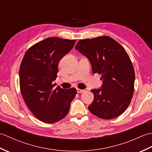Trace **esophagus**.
Here are the masks:
<instances>
[{
  "label": "esophagus",
  "mask_w": 152,
  "mask_h": 152,
  "mask_svg": "<svg viewBox=\"0 0 152 152\" xmlns=\"http://www.w3.org/2000/svg\"><path fill=\"white\" fill-rule=\"evenodd\" d=\"M85 90L84 89H77V92H78V93H83V91H84Z\"/></svg>",
  "instance_id": "esophagus-1"
}]
</instances>
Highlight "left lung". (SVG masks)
Segmentation results:
<instances>
[{"label": "left lung", "mask_w": 152, "mask_h": 152, "mask_svg": "<svg viewBox=\"0 0 152 152\" xmlns=\"http://www.w3.org/2000/svg\"><path fill=\"white\" fill-rule=\"evenodd\" d=\"M75 49L90 61L93 72L101 74V88L92 89L93 101L89 111L97 117H118L131 103L135 74L127 53L118 42L108 36L80 40Z\"/></svg>", "instance_id": "obj_1"}]
</instances>
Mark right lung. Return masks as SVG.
Segmentation results:
<instances>
[{
	"label": "right lung",
	"instance_id": "add662e5",
	"mask_svg": "<svg viewBox=\"0 0 152 152\" xmlns=\"http://www.w3.org/2000/svg\"><path fill=\"white\" fill-rule=\"evenodd\" d=\"M76 40L47 38L28 48L19 68L21 93L28 108L40 121L53 124L68 114L75 88H55L58 64Z\"/></svg>",
	"mask_w": 152,
	"mask_h": 152
}]
</instances>
